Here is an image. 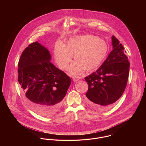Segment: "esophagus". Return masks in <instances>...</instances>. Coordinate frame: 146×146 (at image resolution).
I'll use <instances>...</instances> for the list:
<instances>
[{"label": "esophagus", "instance_id": "obj_1", "mask_svg": "<svg viewBox=\"0 0 146 146\" xmlns=\"http://www.w3.org/2000/svg\"><path fill=\"white\" fill-rule=\"evenodd\" d=\"M73 81L74 82H78V81H79L80 80V78H79V77H74V78H73Z\"/></svg>", "mask_w": 146, "mask_h": 146}]
</instances>
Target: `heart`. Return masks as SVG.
<instances>
[{
	"label": "heart",
	"mask_w": 146,
	"mask_h": 146,
	"mask_svg": "<svg viewBox=\"0 0 146 146\" xmlns=\"http://www.w3.org/2000/svg\"><path fill=\"white\" fill-rule=\"evenodd\" d=\"M108 52V46L104 40L91 35H82L69 39L66 45L61 42L55 44L54 55L58 66L63 70L68 68L73 56L75 61L69 68L73 76L97 69L104 62Z\"/></svg>",
	"instance_id": "obj_1"
}]
</instances>
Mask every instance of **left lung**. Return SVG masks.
Segmentation results:
<instances>
[{"label":"left lung","mask_w":146,"mask_h":146,"mask_svg":"<svg viewBox=\"0 0 146 146\" xmlns=\"http://www.w3.org/2000/svg\"><path fill=\"white\" fill-rule=\"evenodd\" d=\"M112 51L95 72L86 76L89 85L87 102L98 111H106L116 104L125 91L130 63L121 44L113 35Z\"/></svg>","instance_id":"obj_1"}]
</instances>
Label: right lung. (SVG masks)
Here are the masks:
<instances>
[{
  "label": "right lung",
  "mask_w": 146,
  "mask_h": 146,
  "mask_svg": "<svg viewBox=\"0 0 146 146\" xmlns=\"http://www.w3.org/2000/svg\"><path fill=\"white\" fill-rule=\"evenodd\" d=\"M51 60L49 50L35 42L23 51L18 65V82L27 104L45 117L60 110L71 84L70 77Z\"/></svg>",
  "instance_id": "right-lung-1"
}]
</instances>
